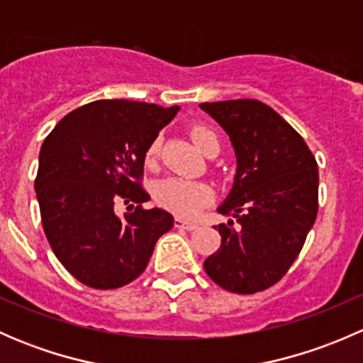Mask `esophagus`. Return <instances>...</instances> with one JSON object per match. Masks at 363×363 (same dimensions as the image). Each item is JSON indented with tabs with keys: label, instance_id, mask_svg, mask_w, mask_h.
I'll return each mask as SVG.
<instances>
[{
	"label": "esophagus",
	"instance_id": "obj_1",
	"mask_svg": "<svg viewBox=\"0 0 363 363\" xmlns=\"http://www.w3.org/2000/svg\"><path fill=\"white\" fill-rule=\"evenodd\" d=\"M196 223L193 221H186L182 218H175V228H184V230H195L196 228Z\"/></svg>",
	"mask_w": 363,
	"mask_h": 363
}]
</instances>
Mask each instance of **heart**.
<instances>
[{
    "label": "heart",
    "mask_w": 363,
    "mask_h": 363,
    "mask_svg": "<svg viewBox=\"0 0 363 363\" xmlns=\"http://www.w3.org/2000/svg\"><path fill=\"white\" fill-rule=\"evenodd\" d=\"M191 138L196 147L205 152L211 145H219L218 135L214 130L203 124H196L191 128ZM160 155V140L151 142L147 149V161H155ZM156 200L168 211L175 212L184 218L199 214L207 203L214 199V191L205 182L186 181L181 177H167L155 186Z\"/></svg>",
    "instance_id": "b5f03b06"
}]
</instances>
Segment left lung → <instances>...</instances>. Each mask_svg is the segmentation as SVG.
I'll return each instance as SVG.
<instances>
[{
  "mask_svg": "<svg viewBox=\"0 0 363 363\" xmlns=\"http://www.w3.org/2000/svg\"><path fill=\"white\" fill-rule=\"evenodd\" d=\"M230 137L237 168L218 207L221 247L203 262L207 276L233 294L276 284L302 250L318 214V164L303 138L258 100L200 104Z\"/></svg>",
  "mask_w": 363,
  "mask_h": 363,
  "instance_id": "8db88e82",
  "label": "left lung"
}]
</instances>
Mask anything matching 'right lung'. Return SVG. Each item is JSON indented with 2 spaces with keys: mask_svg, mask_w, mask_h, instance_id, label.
I'll list each match as a JSON object with an SVG mask.
<instances>
[{
  "mask_svg": "<svg viewBox=\"0 0 363 363\" xmlns=\"http://www.w3.org/2000/svg\"><path fill=\"white\" fill-rule=\"evenodd\" d=\"M181 107L98 100L69 112L43 140L35 181L47 240L75 279L113 290L137 279L156 242L174 226L170 212L144 211L147 149ZM121 199L135 211L117 216Z\"/></svg>",
  "mask_w": 363,
  "mask_h": 363,
  "instance_id": "add662e5",
  "label": "right lung"
}]
</instances>
